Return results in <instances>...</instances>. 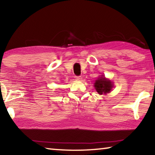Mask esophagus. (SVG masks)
<instances>
[{
    "instance_id": "1",
    "label": "esophagus",
    "mask_w": 155,
    "mask_h": 155,
    "mask_svg": "<svg viewBox=\"0 0 155 155\" xmlns=\"http://www.w3.org/2000/svg\"><path fill=\"white\" fill-rule=\"evenodd\" d=\"M75 78H76V79H77V80H78V81H81V79H82V78H81V76H76Z\"/></svg>"
}]
</instances>
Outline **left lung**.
Listing matches in <instances>:
<instances>
[{
  "label": "left lung",
  "mask_w": 155,
  "mask_h": 155,
  "mask_svg": "<svg viewBox=\"0 0 155 155\" xmlns=\"http://www.w3.org/2000/svg\"><path fill=\"white\" fill-rule=\"evenodd\" d=\"M94 86L99 94H106L111 91L114 85L111 81L107 79L103 75L96 80Z\"/></svg>",
  "instance_id": "obj_1"
}]
</instances>
